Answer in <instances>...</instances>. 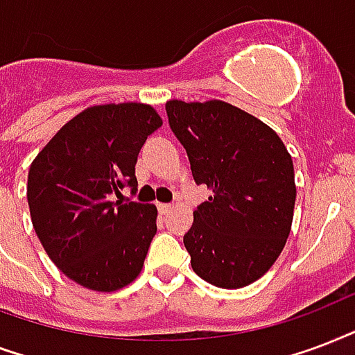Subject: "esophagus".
<instances>
[{"label":"esophagus","mask_w":355,"mask_h":355,"mask_svg":"<svg viewBox=\"0 0 355 355\" xmlns=\"http://www.w3.org/2000/svg\"><path fill=\"white\" fill-rule=\"evenodd\" d=\"M157 209L161 215H168L170 211H172V205H168V203H157Z\"/></svg>","instance_id":"obj_1"}]
</instances>
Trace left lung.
Returning a JSON list of instances; mask_svg holds the SVG:
<instances>
[{
    "label": "left lung",
    "mask_w": 355,
    "mask_h": 355,
    "mask_svg": "<svg viewBox=\"0 0 355 355\" xmlns=\"http://www.w3.org/2000/svg\"><path fill=\"white\" fill-rule=\"evenodd\" d=\"M207 202L183 243L192 270L211 285L241 289L282 254L295 215V166L283 140L259 118L222 100L166 101Z\"/></svg>",
    "instance_id": "8db88e82"
}]
</instances>
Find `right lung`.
<instances>
[{
	"mask_svg": "<svg viewBox=\"0 0 355 355\" xmlns=\"http://www.w3.org/2000/svg\"><path fill=\"white\" fill-rule=\"evenodd\" d=\"M163 118L148 103H101L68 120L33 159L27 202L37 237L64 276L112 293L144 266L157 207L122 200L137 187L135 164Z\"/></svg>",
	"mask_w": 355,
	"mask_h": 355,
	"instance_id": "obj_1",
	"label": "right lung"
}]
</instances>
